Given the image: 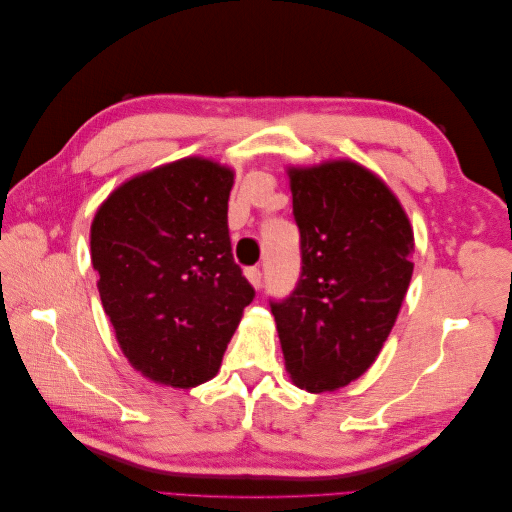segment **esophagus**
Instances as JSON below:
<instances>
[{
    "label": "esophagus",
    "mask_w": 512,
    "mask_h": 512,
    "mask_svg": "<svg viewBox=\"0 0 512 512\" xmlns=\"http://www.w3.org/2000/svg\"><path fill=\"white\" fill-rule=\"evenodd\" d=\"M245 277H247V280H250V284H252L254 288H260V286H262V273H260L258 267L245 269Z\"/></svg>",
    "instance_id": "esophagus-1"
}]
</instances>
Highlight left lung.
Listing matches in <instances>:
<instances>
[{"label": "left lung", "instance_id": "left-lung-1", "mask_svg": "<svg viewBox=\"0 0 512 512\" xmlns=\"http://www.w3.org/2000/svg\"><path fill=\"white\" fill-rule=\"evenodd\" d=\"M301 275L271 301L292 382L324 393L376 361L404 301L414 232L395 194L350 160L288 168Z\"/></svg>", "mask_w": 512, "mask_h": 512}]
</instances>
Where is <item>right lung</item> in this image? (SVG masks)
<instances>
[{
	"instance_id": "right-lung-1",
	"label": "right lung",
	"mask_w": 512,
	"mask_h": 512,
	"mask_svg": "<svg viewBox=\"0 0 512 512\" xmlns=\"http://www.w3.org/2000/svg\"><path fill=\"white\" fill-rule=\"evenodd\" d=\"M235 175L183 158L108 196L91 224V265L104 312L134 369L175 389L211 380L256 297L232 258Z\"/></svg>"
}]
</instances>
